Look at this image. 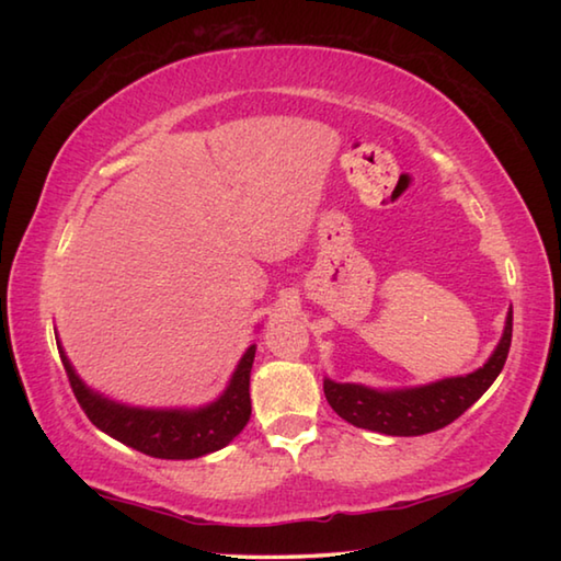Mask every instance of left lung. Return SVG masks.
<instances>
[{
  "instance_id": "1",
  "label": "left lung",
  "mask_w": 561,
  "mask_h": 561,
  "mask_svg": "<svg viewBox=\"0 0 561 561\" xmlns=\"http://www.w3.org/2000/svg\"><path fill=\"white\" fill-rule=\"evenodd\" d=\"M512 344V311L507 314L495 354L474 374L445 381L405 388V391H374L356 383L324 381L329 405L356 428L386 435H425L450 425L488 391L505 366Z\"/></svg>"
}]
</instances>
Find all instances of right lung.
I'll return each instance as SVG.
<instances>
[{"label": "right lung", "instance_id": "1", "mask_svg": "<svg viewBox=\"0 0 561 561\" xmlns=\"http://www.w3.org/2000/svg\"><path fill=\"white\" fill-rule=\"evenodd\" d=\"M59 354L71 391L83 413L89 415V421L103 433H108L111 438L126 443L130 448L150 455V458L193 460L220 450L242 433L252 415L250 371L254 346L247 348L227 391L215 403L197 408V411H146V408L113 403L83 386L61 351V344Z\"/></svg>", "mask_w": 561, "mask_h": 561}]
</instances>
